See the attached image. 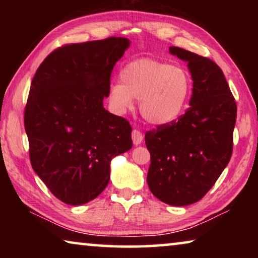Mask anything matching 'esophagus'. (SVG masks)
Wrapping results in <instances>:
<instances>
[{
	"label": "esophagus",
	"mask_w": 258,
	"mask_h": 258,
	"mask_svg": "<svg viewBox=\"0 0 258 258\" xmlns=\"http://www.w3.org/2000/svg\"><path fill=\"white\" fill-rule=\"evenodd\" d=\"M142 139H143V135L139 130H133L132 131V140H133V143L135 146L141 145Z\"/></svg>",
	"instance_id": "34e87169"
}]
</instances>
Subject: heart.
<instances>
[{"label": "heart", "mask_w": 258, "mask_h": 258, "mask_svg": "<svg viewBox=\"0 0 258 258\" xmlns=\"http://www.w3.org/2000/svg\"><path fill=\"white\" fill-rule=\"evenodd\" d=\"M119 76L120 83L109 90V100L118 112L132 108L135 98L143 118L150 124L166 125L176 120L189 102L192 80L181 66L141 58L126 64Z\"/></svg>", "instance_id": "heart-1"}]
</instances>
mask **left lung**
Masks as SVG:
<instances>
[{
  "mask_svg": "<svg viewBox=\"0 0 258 258\" xmlns=\"http://www.w3.org/2000/svg\"><path fill=\"white\" fill-rule=\"evenodd\" d=\"M169 52L187 62L194 89L184 115L146 133L147 182L163 203L186 206L199 202L229 164L237 103L213 60L177 46Z\"/></svg>",
  "mask_w": 258,
  "mask_h": 258,
  "instance_id": "8db88e82",
  "label": "left lung"
}]
</instances>
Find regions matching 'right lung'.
<instances>
[{
  "mask_svg": "<svg viewBox=\"0 0 258 258\" xmlns=\"http://www.w3.org/2000/svg\"><path fill=\"white\" fill-rule=\"evenodd\" d=\"M130 46L125 37L66 44L38 67L25 108L35 173L52 195L73 206L97 198L113 157L132 148V127L103 108L110 76Z\"/></svg>",
  "mask_w": 258,
  "mask_h": 258,
  "instance_id": "add662e5",
  "label": "right lung"
}]
</instances>
